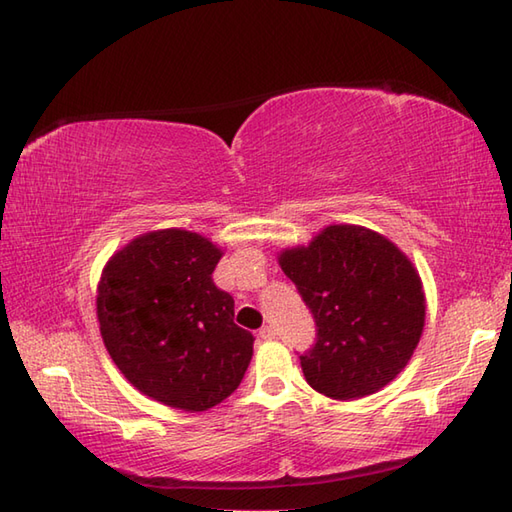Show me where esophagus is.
Here are the masks:
<instances>
[{"instance_id":"1","label":"esophagus","mask_w":512,"mask_h":512,"mask_svg":"<svg viewBox=\"0 0 512 512\" xmlns=\"http://www.w3.org/2000/svg\"><path fill=\"white\" fill-rule=\"evenodd\" d=\"M275 336H277V330L273 328V325H264V328L259 330V339H264V341L275 339Z\"/></svg>"}]
</instances>
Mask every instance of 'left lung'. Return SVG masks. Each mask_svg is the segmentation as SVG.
Wrapping results in <instances>:
<instances>
[{"label": "left lung", "instance_id": "left-lung-1", "mask_svg": "<svg viewBox=\"0 0 512 512\" xmlns=\"http://www.w3.org/2000/svg\"><path fill=\"white\" fill-rule=\"evenodd\" d=\"M312 312L317 339L303 376L334 400L374 394L394 380L420 341L424 292L400 250L363 226H328L308 248L279 257Z\"/></svg>", "mask_w": 512, "mask_h": 512}]
</instances>
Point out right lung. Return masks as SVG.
Segmentation results:
<instances>
[{
    "instance_id": "add662e5",
    "label": "right lung",
    "mask_w": 512,
    "mask_h": 512,
    "mask_svg": "<svg viewBox=\"0 0 512 512\" xmlns=\"http://www.w3.org/2000/svg\"><path fill=\"white\" fill-rule=\"evenodd\" d=\"M220 248L178 228L134 239L107 262L96 312L121 374L145 396L184 411L220 405L242 383L255 336L213 284Z\"/></svg>"
}]
</instances>
